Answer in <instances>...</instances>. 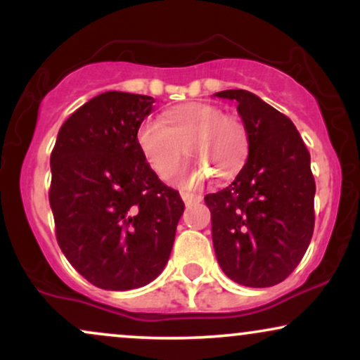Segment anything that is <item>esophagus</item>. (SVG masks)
<instances>
[{
    "label": "esophagus",
    "mask_w": 360,
    "mask_h": 360,
    "mask_svg": "<svg viewBox=\"0 0 360 360\" xmlns=\"http://www.w3.org/2000/svg\"><path fill=\"white\" fill-rule=\"evenodd\" d=\"M181 196H183V201L186 203V206L198 205L201 200H203V198L198 196V194H189V193H183V194H181Z\"/></svg>",
    "instance_id": "esophagus-1"
}]
</instances>
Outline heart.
Segmentation results:
<instances>
[{"label": "heart", "instance_id": "b5f03b06", "mask_svg": "<svg viewBox=\"0 0 360 360\" xmlns=\"http://www.w3.org/2000/svg\"><path fill=\"white\" fill-rule=\"evenodd\" d=\"M137 146L148 167L164 181L179 169L184 147L186 154L218 179H230L238 174L249 155V134L240 118L223 113L220 106L184 103L162 111L159 122H143L137 131ZM202 168L186 169L181 183L186 188L200 186L210 176Z\"/></svg>", "mask_w": 360, "mask_h": 360}]
</instances>
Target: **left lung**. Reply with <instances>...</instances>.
<instances>
[{
    "mask_svg": "<svg viewBox=\"0 0 360 360\" xmlns=\"http://www.w3.org/2000/svg\"><path fill=\"white\" fill-rule=\"evenodd\" d=\"M235 100L249 134V157L229 188L206 194L218 264L249 288L279 284L296 269L315 229V177L309 152L286 115L245 89Z\"/></svg>",
    "mask_w": 360,
    "mask_h": 360,
    "instance_id": "1",
    "label": "left lung"
}]
</instances>
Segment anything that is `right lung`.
<instances>
[{"mask_svg": "<svg viewBox=\"0 0 360 360\" xmlns=\"http://www.w3.org/2000/svg\"><path fill=\"white\" fill-rule=\"evenodd\" d=\"M154 98L108 91L64 122L51 154L49 201L60 250L91 284L127 291L167 264L184 212L148 167L137 131Z\"/></svg>", "mask_w": 360, "mask_h": 360, "instance_id": "obj_1", "label": "right lung"}]
</instances>
